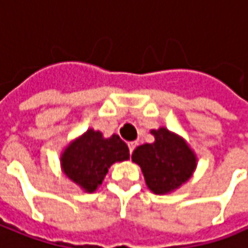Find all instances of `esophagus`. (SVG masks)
Here are the masks:
<instances>
[{
  "mask_svg": "<svg viewBox=\"0 0 248 248\" xmlns=\"http://www.w3.org/2000/svg\"><path fill=\"white\" fill-rule=\"evenodd\" d=\"M135 147H137V141H131V142H128V148H130V152L133 154V151L135 150Z\"/></svg>",
  "mask_w": 248,
  "mask_h": 248,
  "instance_id": "obj_1",
  "label": "esophagus"
}]
</instances>
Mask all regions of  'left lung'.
Returning a JSON list of instances; mask_svg holds the SVG:
<instances>
[{"mask_svg":"<svg viewBox=\"0 0 248 248\" xmlns=\"http://www.w3.org/2000/svg\"><path fill=\"white\" fill-rule=\"evenodd\" d=\"M155 141L134 150L131 159L155 195H168L186 184L198 167V156L184 137L167 127L151 130Z\"/></svg>","mask_w":248,"mask_h":248,"instance_id":"obj_1","label":"left lung"}]
</instances>
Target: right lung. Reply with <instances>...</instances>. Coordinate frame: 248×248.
Returning <instances> with one entry per match:
<instances>
[{
    "mask_svg": "<svg viewBox=\"0 0 248 248\" xmlns=\"http://www.w3.org/2000/svg\"><path fill=\"white\" fill-rule=\"evenodd\" d=\"M130 158L127 144L117 135L106 138L89 128L72 140L61 152V168L66 178L86 193H93L104 181L108 168Z\"/></svg>",
    "mask_w": 248,
    "mask_h": 248,
    "instance_id": "obj_1",
    "label": "right lung"
}]
</instances>
